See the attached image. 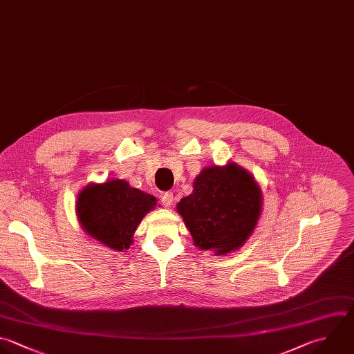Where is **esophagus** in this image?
<instances>
[{
	"label": "esophagus",
	"instance_id": "1",
	"mask_svg": "<svg viewBox=\"0 0 354 354\" xmlns=\"http://www.w3.org/2000/svg\"><path fill=\"white\" fill-rule=\"evenodd\" d=\"M162 203L165 207H170L173 205V194L171 192H165L162 195Z\"/></svg>",
	"mask_w": 354,
	"mask_h": 354
}]
</instances>
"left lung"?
<instances>
[{
    "mask_svg": "<svg viewBox=\"0 0 354 354\" xmlns=\"http://www.w3.org/2000/svg\"><path fill=\"white\" fill-rule=\"evenodd\" d=\"M194 245L225 256L245 245L263 207V192L254 177L234 162L205 167L191 195L177 203Z\"/></svg>",
    "mask_w": 354,
    "mask_h": 354,
    "instance_id": "obj_1",
    "label": "left lung"
}]
</instances>
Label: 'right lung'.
<instances>
[{
	"label": "right lung",
	"instance_id": "right-lung-1",
	"mask_svg": "<svg viewBox=\"0 0 354 354\" xmlns=\"http://www.w3.org/2000/svg\"><path fill=\"white\" fill-rule=\"evenodd\" d=\"M156 198L133 188L126 180L109 178L87 184L76 201V216L82 230L101 245L123 252L133 245L134 232L155 209Z\"/></svg>",
	"mask_w": 354,
	"mask_h": 354
}]
</instances>
